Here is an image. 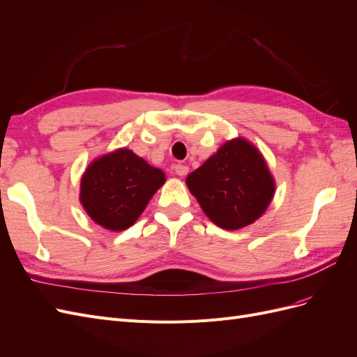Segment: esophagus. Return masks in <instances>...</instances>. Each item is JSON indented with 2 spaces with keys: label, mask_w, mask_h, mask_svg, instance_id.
I'll return each instance as SVG.
<instances>
[{
  "label": "esophagus",
  "mask_w": 357,
  "mask_h": 357,
  "mask_svg": "<svg viewBox=\"0 0 357 357\" xmlns=\"http://www.w3.org/2000/svg\"><path fill=\"white\" fill-rule=\"evenodd\" d=\"M189 172V167H186V165H177L176 167V174L177 176H186Z\"/></svg>",
  "instance_id": "34e87169"
}]
</instances>
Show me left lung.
I'll use <instances>...</instances> for the list:
<instances>
[{"instance_id":"obj_1","label":"left lung","mask_w":357,"mask_h":357,"mask_svg":"<svg viewBox=\"0 0 357 357\" xmlns=\"http://www.w3.org/2000/svg\"><path fill=\"white\" fill-rule=\"evenodd\" d=\"M186 185L207 218L228 231L241 229L261 218L275 192L264 156L244 138L226 142L190 172Z\"/></svg>"}]
</instances>
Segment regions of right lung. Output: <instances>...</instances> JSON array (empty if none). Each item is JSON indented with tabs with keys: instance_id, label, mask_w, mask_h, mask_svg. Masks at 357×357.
<instances>
[{
	"instance_id": "1",
	"label": "right lung",
	"mask_w": 357,
	"mask_h": 357,
	"mask_svg": "<svg viewBox=\"0 0 357 357\" xmlns=\"http://www.w3.org/2000/svg\"><path fill=\"white\" fill-rule=\"evenodd\" d=\"M165 183V174L132 150L119 149L95 159L80 181V202L89 218L110 231L132 226Z\"/></svg>"
}]
</instances>
